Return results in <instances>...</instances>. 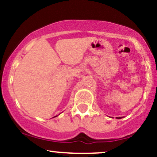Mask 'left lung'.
<instances>
[{
    "instance_id": "obj_1",
    "label": "left lung",
    "mask_w": 157,
    "mask_h": 157,
    "mask_svg": "<svg viewBox=\"0 0 157 157\" xmlns=\"http://www.w3.org/2000/svg\"><path fill=\"white\" fill-rule=\"evenodd\" d=\"M122 118V117H117V119H121Z\"/></svg>"
}]
</instances>
